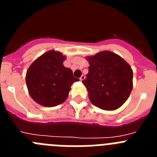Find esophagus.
<instances>
[{
	"label": "esophagus",
	"instance_id": "1",
	"mask_svg": "<svg viewBox=\"0 0 157 157\" xmlns=\"http://www.w3.org/2000/svg\"><path fill=\"white\" fill-rule=\"evenodd\" d=\"M85 78H86L85 75H82L81 77H80V78H79L80 81H83V80L85 79Z\"/></svg>",
	"mask_w": 157,
	"mask_h": 157
}]
</instances>
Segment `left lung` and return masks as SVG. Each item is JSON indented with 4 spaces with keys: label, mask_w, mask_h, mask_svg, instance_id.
Here are the masks:
<instances>
[{
    "label": "left lung",
    "mask_w": 157,
    "mask_h": 157,
    "mask_svg": "<svg viewBox=\"0 0 157 157\" xmlns=\"http://www.w3.org/2000/svg\"><path fill=\"white\" fill-rule=\"evenodd\" d=\"M89 73L82 83L91 103L106 111L116 110L125 103L133 89V71L120 56L102 51L86 57Z\"/></svg>",
    "instance_id": "1"
}]
</instances>
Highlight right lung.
Here are the masks:
<instances>
[{
	"label": "right lung",
	"mask_w": 157,
	"mask_h": 157,
	"mask_svg": "<svg viewBox=\"0 0 157 157\" xmlns=\"http://www.w3.org/2000/svg\"><path fill=\"white\" fill-rule=\"evenodd\" d=\"M66 56L60 52L49 50L30 64L26 74L27 90L31 98L45 107L63 103L68 97L71 86L79 80L72 71L63 66Z\"/></svg>",
	"instance_id": "1"
}]
</instances>
